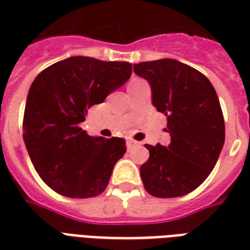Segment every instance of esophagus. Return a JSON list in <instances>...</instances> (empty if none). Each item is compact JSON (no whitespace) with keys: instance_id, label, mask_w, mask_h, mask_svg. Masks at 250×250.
Returning a JSON list of instances; mask_svg holds the SVG:
<instances>
[{"instance_id":"obj_1","label":"esophagus","mask_w":250,"mask_h":250,"mask_svg":"<svg viewBox=\"0 0 250 250\" xmlns=\"http://www.w3.org/2000/svg\"><path fill=\"white\" fill-rule=\"evenodd\" d=\"M136 145H139V143L135 140H128L127 141V148L128 149H132L133 146H136Z\"/></svg>"}]
</instances>
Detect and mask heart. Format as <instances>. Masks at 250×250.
Returning <instances> with one entry per match:
<instances>
[{
	"instance_id": "1",
	"label": "heart",
	"mask_w": 250,
	"mask_h": 250,
	"mask_svg": "<svg viewBox=\"0 0 250 250\" xmlns=\"http://www.w3.org/2000/svg\"><path fill=\"white\" fill-rule=\"evenodd\" d=\"M143 82H144V80H140V79H133L132 82H131V83H129L128 88H129V86H132V85H136V84H140V83H143Z\"/></svg>"
}]
</instances>
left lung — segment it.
Returning a JSON list of instances; mask_svg holds the SVG:
<instances>
[{"mask_svg": "<svg viewBox=\"0 0 250 250\" xmlns=\"http://www.w3.org/2000/svg\"><path fill=\"white\" fill-rule=\"evenodd\" d=\"M149 82L153 105L167 118L168 146L145 145L149 160L140 167L149 194L180 197L205 182L225 144V119L217 92L204 74L176 60L133 64Z\"/></svg>", "mask_w": 250, "mask_h": 250, "instance_id": "obj_1", "label": "left lung"}]
</instances>
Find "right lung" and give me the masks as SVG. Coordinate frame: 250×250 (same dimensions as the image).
<instances>
[{
	"label": "right lung",
	"mask_w": 250,
	"mask_h": 250,
	"mask_svg": "<svg viewBox=\"0 0 250 250\" xmlns=\"http://www.w3.org/2000/svg\"><path fill=\"white\" fill-rule=\"evenodd\" d=\"M132 64L70 57L49 66L29 88L23 139L33 167L57 193L96 197L106 189L114 165L125 153L121 137L89 136L80 123L129 79Z\"/></svg>",
	"instance_id": "right-lung-1"
}]
</instances>
